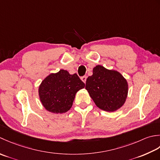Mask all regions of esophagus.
I'll list each match as a JSON object with an SVG mask.
<instances>
[{
	"label": "esophagus",
	"instance_id": "obj_1",
	"mask_svg": "<svg viewBox=\"0 0 160 160\" xmlns=\"http://www.w3.org/2000/svg\"><path fill=\"white\" fill-rule=\"evenodd\" d=\"M86 79H87V77H86V76H83V77H82L81 78V79L82 80V81L83 83H86Z\"/></svg>",
	"mask_w": 160,
	"mask_h": 160
}]
</instances>
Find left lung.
I'll return each mask as SVG.
<instances>
[{"label": "left lung", "mask_w": 160, "mask_h": 160, "mask_svg": "<svg viewBox=\"0 0 160 160\" xmlns=\"http://www.w3.org/2000/svg\"><path fill=\"white\" fill-rule=\"evenodd\" d=\"M86 89L99 108L113 112L124 104L128 85L119 72L98 65L93 68L92 75L88 77Z\"/></svg>", "instance_id": "1"}]
</instances>
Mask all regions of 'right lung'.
<instances>
[{
	"label": "right lung",
	"mask_w": 160,
	"mask_h": 160,
	"mask_svg": "<svg viewBox=\"0 0 160 160\" xmlns=\"http://www.w3.org/2000/svg\"><path fill=\"white\" fill-rule=\"evenodd\" d=\"M84 87L85 83L77 74H70L67 70H60L43 80L38 95L48 111L61 114L71 108L76 93Z\"/></svg>",
	"instance_id": "obj_1"
}]
</instances>
